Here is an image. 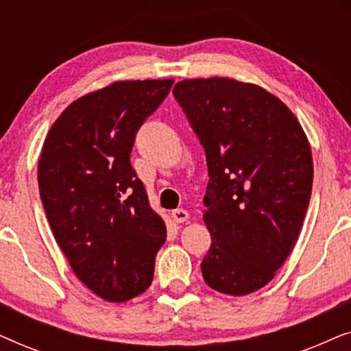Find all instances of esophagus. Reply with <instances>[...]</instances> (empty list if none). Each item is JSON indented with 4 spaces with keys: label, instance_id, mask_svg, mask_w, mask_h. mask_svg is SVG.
I'll return each instance as SVG.
<instances>
[{
    "label": "esophagus",
    "instance_id": "34e87169",
    "mask_svg": "<svg viewBox=\"0 0 351 351\" xmlns=\"http://www.w3.org/2000/svg\"><path fill=\"white\" fill-rule=\"evenodd\" d=\"M172 220H174V222H177V223H184L185 220H189V217H190V214L186 213L185 209H176V210H172Z\"/></svg>",
    "mask_w": 351,
    "mask_h": 351
}]
</instances>
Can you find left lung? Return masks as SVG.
Returning a JSON list of instances; mask_svg holds the SVG:
<instances>
[{
	"label": "left lung",
	"instance_id": "left-lung-1",
	"mask_svg": "<svg viewBox=\"0 0 351 351\" xmlns=\"http://www.w3.org/2000/svg\"><path fill=\"white\" fill-rule=\"evenodd\" d=\"M174 97L204 148L209 184L206 285L246 295L268 285L299 238L313 184L310 143L289 108L261 86L185 80Z\"/></svg>",
	"mask_w": 351,
	"mask_h": 351
}]
</instances>
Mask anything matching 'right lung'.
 Masks as SVG:
<instances>
[{"mask_svg":"<svg viewBox=\"0 0 351 351\" xmlns=\"http://www.w3.org/2000/svg\"><path fill=\"white\" fill-rule=\"evenodd\" d=\"M174 80L117 81L83 95L47 132L38 185L51 230L75 275L108 302L148 289L166 225L132 169L136 134Z\"/></svg>","mask_w":351,"mask_h":351,"instance_id":"obj_1","label":"right lung"}]
</instances>
